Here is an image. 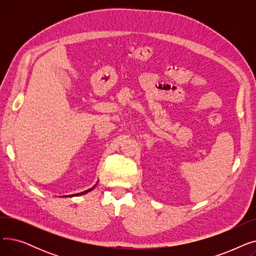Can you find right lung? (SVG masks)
Returning a JSON list of instances; mask_svg holds the SVG:
<instances>
[{
  "label": "right lung",
  "mask_w": 256,
  "mask_h": 256,
  "mask_svg": "<svg viewBox=\"0 0 256 256\" xmlns=\"http://www.w3.org/2000/svg\"><path fill=\"white\" fill-rule=\"evenodd\" d=\"M94 186L90 188V189H88V190H86V191H84V192H80V193H76V194H72V195H67V196H63V197H74V196H80V195H84V194H86V193H88V192L92 191V190L94 189Z\"/></svg>",
  "instance_id": "right-lung-1"
}]
</instances>
